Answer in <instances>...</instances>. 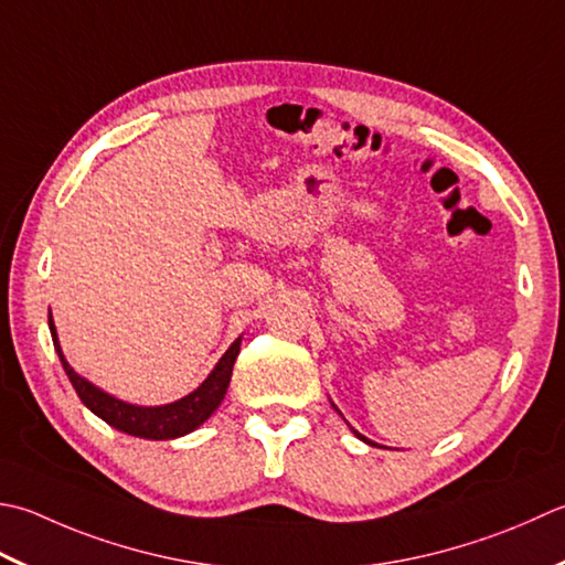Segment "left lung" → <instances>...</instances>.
Returning <instances> with one entry per match:
<instances>
[{"instance_id": "8db88e82", "label": "left lung", "mask_w": 565, "mask_h": 565, "mask_svg": "<svg viewBox=\"0 0 565 565\" xmlns=\"http://www.w3.org/2000/svg\"><path fill=\"white\" fill-rule=\"evenodd\" d=\"M333 408H335V404H333ZM335 412H338V408H335ZM352 434H355V436H358V438H360V440H364V444H367V446H374V444H372V440H370V438H364V436H362V434H358V430H355V428H352Z\"/></svg>"}]
</instances>
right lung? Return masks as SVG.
Segmentation results:
<instances>
[{
  "label": "right lung",
  "mask_w": 565,
  "mask_h": 565,
  "mask_svg": "<svg viewBox=\"0 0 565 565\" xmlns=\"http://www.w3.org/2000/svg\"><path fill=\"white\" fill-rule=\"evenodd\" d=\"M49 328H51L55 352H58L63 370L68 374V380L73 384V390L77 392V396H81V402L90 408L95 416L103 418L105 424L121 430V434L149 438V440L181 438L213 416V412L223 404L227 394L232 367H235V360L239 355V342H242V338L232 342L225 355L217 360L215 370L207 374V380L198 386L195 392L183 396V399L173 404H163V406H137V404H127L117 399V396L103 392L93 382L81 377V374L71 367L68 360L63 358V350L58 345V333H55L51 313H49Z\"/></svg>",
  "instance_id": "obj_1"
}]
</instances>
